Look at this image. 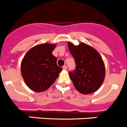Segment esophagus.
Returning a JSON list of instances; mask_svg holds the SVG:
<instances>
[{
    "label": "esophagus",
    "mask_w": 127,
    "mask_h": 127,
    "mask_svg": "<svg viewBox=\"0 0 127 127\" xmlns=\"http://www.w3.org/2000/svg\"><path fill=\"white\" fill-rule=\"evenodd\" d=\"M62 68H63V70H67V66H66V65H64V66H63Z\"/></svg>",
    "instance_id": "34e87169"
}]
</instances>
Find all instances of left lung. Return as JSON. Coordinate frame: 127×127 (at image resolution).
<instances>
[{"mask_svg":"<svg viewBox=\"0 0 127 127\" xmlns=\"http://www.w3.org/2000/svg\"><path fill=\"white\" fill-rule=\"evenodd\" d=\"M76 68L69 75L75 88L82 94H90L100 87L105 78V65L98 51L85 43L74 46L68 42Z\"/></svg>","mask_w":127,"mask_h":127,"instance_id":"left-lung-1","label":"left lung"}]
</instances>
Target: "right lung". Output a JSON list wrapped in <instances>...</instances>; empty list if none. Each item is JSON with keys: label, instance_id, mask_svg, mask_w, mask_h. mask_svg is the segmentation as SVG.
Wrapping results in <instances>:
<instances>
[{"label": "right lung", "instance_id": "right-lung-1", "mask_svg": "<svg viewBox=\"0 0 127 127\" xmlns=\"http://www.w3.org/2000/svg\"><path fill=\"white\" fill-rule=\"evenodd\" d=\"M56 44H40L31 48L23 57L21 72L25 83L35 92L46 91L55 81L62 68L52 54Z\"/></svg>", "mask_w": 127, "mask_h": 127}]
</instances>
